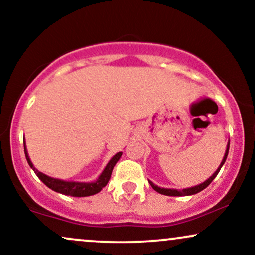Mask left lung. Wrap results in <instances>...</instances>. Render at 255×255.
<instances>
[{
    "label": "left lung",
    "instance_id": "obj_1",
    "mask_svg": "<svg viewBox=\"0 0 255 255\" xmlns=\"http://www.w3.org/2000/svg\"><path fill=\"white\" fill-rule=\"evenodd\" d=\"M229 145H230V142H228V145H227V150H225V153H224V157H223V159H222L221 165L218 166L217 170H216L215 172H213V175H212L211 177H209V178H207L206 181H205V182L200 183V184H198V186L191 187V188H184V189H181V191H178V189L160 188V187L156 186V184H154L153 182H151V181H148V182H150L151 187H152V188L154 189V191L158 192V193H160V194H163V195H169V197H186V195H193V194H197V193L201 192V191H203V189L206 188V187L209 186V184L212 182L213 178H215V177L217 176V175H218L219 170H221V168H222V166H223V164L225 163V159H227V157H228V152H229Z\"/></svg>",
    "mask_w": 255,
    "mask_h": 255
}]
</instances>
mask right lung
I'll return each mask as SVG.
<instances>
[{"instance_id":"obj_1","label":"right lung","mask_w":255,"mask_h":255,"mask_svg":"<svg viewBox=\"0 0 255 255\" xmlns=\"http://www.w3.org/2000/svg\"><path fill=\"white\" fill-rule=\"evenodd\" d=\"M24 150H25V156H26V159H27L28 165L33 169L34 174L37 175L38 178H39V180L42 181L46 187H49V188L52 189V191L61 193V194H64V195H71V197H90V195L97 194V193L101 192L102 188H104V187L108 184V182H109L114 166H115L116 163H118V160L122 156V152H119V153H116L115 156L111 158L109 163H108L107 166H105L103 172L99 175L97 181H95V182H74V181L58 180V178L50 177L48 176V175L43 174V172L38 171L33 166V164H32L30 157H28L25 141H24Z\"/></svg>"}]
</instances>
